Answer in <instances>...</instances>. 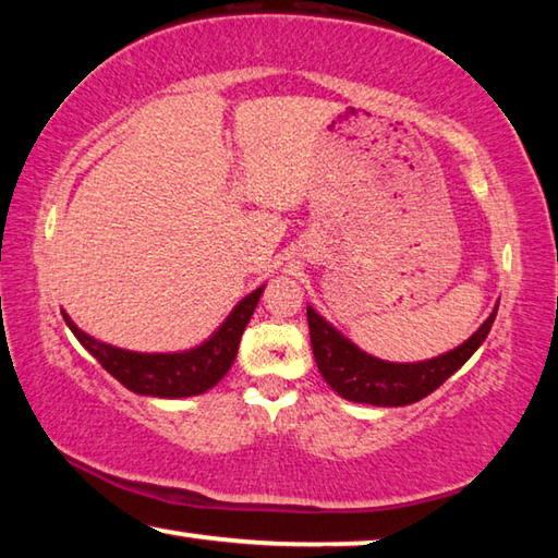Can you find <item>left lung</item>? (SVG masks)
<instances>
[{
	"mask_svg": "<svg viewBox=\"0 0 558 558\" xmlns=\"http://www.w3.org/2000/svg\"><path fill=\"white\" fill-rule=\"evenodd\" d=\"M497 305L489 317L465 342L423 362H386L364 349L327 323L313 305H307L310 342H313L317 369L323 379L347 401L369 405H409L426 399L438 386L450 379L493 329Z\"/></svg>",
	"mask_w": 558,
	"mask_h": 558,
	"instance_id": "obj_1",
	"label": "left lung"
}]
</instances>
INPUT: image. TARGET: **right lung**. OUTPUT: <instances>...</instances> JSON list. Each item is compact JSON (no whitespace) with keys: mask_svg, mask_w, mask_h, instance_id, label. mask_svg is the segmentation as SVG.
<instances>
[{"mask_svg":"<svg viewBox=\"0 0 558 558\" xmlns=\"http://www.w3.org/2000/svg\"><path fill=\"white\" fill-rule=\"evenodd\" d=\"M263 290L266 286L241 298L229 317L202 344L179 349V352H132V349L100 342L83 332L65 310H61V315L75 339L102 364V369L116 376L132 393L155 396V399H189V396L214 389L231 369L243 329L256 313Z\"/></svg>","mask_w":558,"mask_h":558,"instance_id":"add662e5","label":"right lung"}]
</instances>
